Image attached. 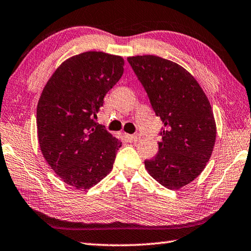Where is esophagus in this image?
Listing matches in <instances>:
<instances>
[{
	"label": "esophagus",
	"mask_w": 251,
	"mask_h": 251,
	"mask_svg": "<svg viewBox=\"0 0 251 251\" xmlns=\"http://www.w3.org/2000/svg\"><path fill=\"white\" fill-rule=\"evenodd\" d=\"M129 137H130V139H131L132 141H138V140L140 139V137H139V135H138V134H135V135H130Z\"/></svg>",
	"instance_id": "1"
}]
</instances>
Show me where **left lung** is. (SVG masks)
<instances>
[{"label": "left lung", "instance_id": "8db88e82", "mask_svg": "<svg viewBox=\"0 0 251 251\" xmlns=\"http://www.w3.org/2000/svg\"><path fill=\"white\" fill-rule=\"evenodd\" d=\"M164 128L159 151L145 161L158 183L179 189L197 178L212 154L217 125L207 96L184 67L155 55L127 58Z\"/></svg>", "mask_w": 251, "mask_h": 251}]
</instances>
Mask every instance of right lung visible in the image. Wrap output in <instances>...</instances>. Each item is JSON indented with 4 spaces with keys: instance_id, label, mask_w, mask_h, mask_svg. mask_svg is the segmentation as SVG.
I'll use <instances>...</instances> for the list:
<instances>
[{
    "instance_id": "add662e5",
    "label": "right lung",
    "mask_w": 251,
    "mask_h": 251,
    "mask_svg": "<svg viewBox=\"0 0 251 251\" xmlns=\"http://www.w3.org/2000/svg\"><path fill=\"white\" fill-rule=\"evenodd\" d=\"M124 73V58L89 51L64 61L37 106L43 158L64 183L89 189L113 169L121 140L96 122L107 91Z\"/></svg>"
}]
</instances>
